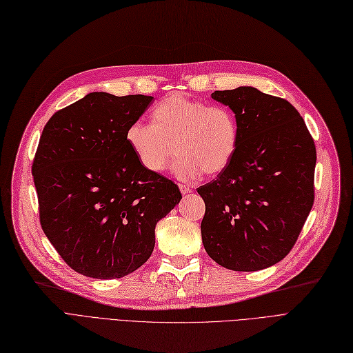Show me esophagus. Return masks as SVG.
<instances>
[{"instance_id": "obj_1", "label": "esophagus", "mask_w": 353, "mask_h": 353, "mask_svg": "<svg viewBox=\"0 0 353 353\" xmlns=\"http://www.w3.org/2000/svg\"><path fill=\"white\" fill-rule=\"evenodd\" d=\"M179 190H181V192H182V194H188V192H191V188H190L188 185H185V184H179Z\"/></svg>"}]
</instances>
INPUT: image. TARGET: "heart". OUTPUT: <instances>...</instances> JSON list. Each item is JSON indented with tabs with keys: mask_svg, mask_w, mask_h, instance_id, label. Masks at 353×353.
Listing matches in <instances>:
<instances>
[{
	"mask_svg": "<svg viewBox=\"0 0 353 353\" xmlns=\"http://www.w3.org/2000/svg\"><path fill=\"white\" fill-rule=\"evenodd\" d=\"M125 139L149 172H163L176 152L174 174L192 181L201 174L216 176L230 165L239 144V124L226 105L174 93L153 108L152 124H130Z\"/></svg>",
	"mask_w": 353,
	"mask_h": 353,
	"instance_id": "obj_1",
	"label": "heart"
}]
</instances>
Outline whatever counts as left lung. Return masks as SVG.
I'll list each match as a JSON object with an SVG mask.
<instances>
[{"instance_id": "8db88e82", "label": "left lung", "mask_w": 353, "mask_h": 353, "mask_svg": "<svg viewBox=\"0 0 353 353\" xmlns=\"http://www.w3.org/2000/svg\"><path fill=\"white\" fill-rule=\"evenodd\" d=\"M239 124L232 162L197 188L205 251L235 272L267 269L294 248L314 204V139L286 99L254 88L216 90Z\"/></svg>"}]
</instances>
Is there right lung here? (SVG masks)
<instances>
[{"mask_svg": "<svg viewBox=\"0 0 353 353\" xmlns=\"http://www.w3.org/2000/svg\"><path fill=\"white\" fill-rule=\"evenodd\" d=\"M153 98L93 92L57 111L32 175L46 238L72 270L124 277L149 260L156 223L182 199L178 185L144 169L127 143Z\"/></svg>", "mask_w": 353, "mask_h": 353, "instance_id": "add662e5", "label": "right lung"}]
</instances>
